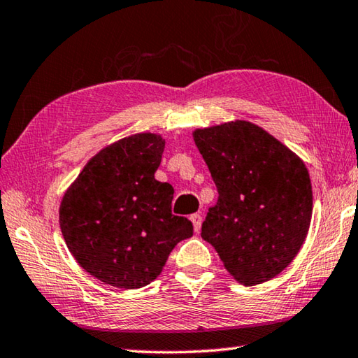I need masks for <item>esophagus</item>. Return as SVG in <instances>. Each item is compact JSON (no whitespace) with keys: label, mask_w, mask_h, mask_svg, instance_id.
I'll list each match as a JSON object with an SVG mask.
<instances>
[{"label":"esophagus","mask_w":358,"mask_h":358,"mask_svg":"<svg viewBox=\"0 0 358 358\" xmlns=\"http://www.w3.org/2000/svg\"><path fill=\"white\" fill-rule=\"evenodd\" d=\"M189 220H191V223H192V226H194V231L197 232L201 229V224H202V217L199 213H192L191 217H189Z\"/></svg>","instance_id":"obj_1"}]
</instances>
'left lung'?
I'll use <instances>...</instances> for the list:
<instances>
[{
	"label": "left lung",
	"mask_w": 358,
	"mask_h": 358,
	"mask_svg": "<svg viewBox=\"0 0 358 358\" xmlns=\"http://www.w3.org/2000/svg\"><path fill=\"white\" fill-rule=\"evenodd\" d=\"M192 137L218 191L202 239L242 285L274 279L309 231L312 186L304 162L247 121L197 129Z\"/></svg>",
	"instance_id": "left-lung-1"
}]
</instances>
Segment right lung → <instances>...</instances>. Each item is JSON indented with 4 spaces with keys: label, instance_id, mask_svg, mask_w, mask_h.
<instances>
[{
    "label": "right lung",
    "instance_id": "add662e5",
    "mask_svg": "<svg viewBox=\"0 0 358 358\" xmlns=\"http://www.w3.org/2000/svg\"><path fill=\"white\" fill-rule=\"evenodd\" d=\"M166 141L135 134L101 150L60 203V229L81 268L117 288L148 285L192 223L172 213L173 188L155 173Z\"/></svg>",
    "mask_w": 358,
    "mask_h": 358
}]
</instances>
